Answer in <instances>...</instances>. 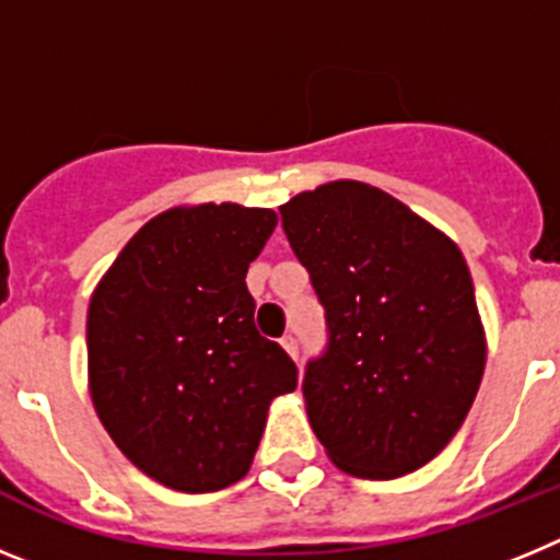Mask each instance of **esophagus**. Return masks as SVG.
Returning <instances> with one entry per match:
<instances>
[{
	"instance_id": "esophagus-1",
	"label": "esophagus",
	"mask_w": 560,
	"mask_h": 560,
	"mask_svg": "<svg viewBox=\"0 0 560 560\" xmlns=\"http://www.w3.org/2000/svg\"><path fill=\"white\" fill-rule=\"evenodd\" d=\"M280 345H283V348H285V353H289L291 355V359H296V353H300V348H296V339H294V336H283V339H280Z\"/></svg>"
}]
</instances>
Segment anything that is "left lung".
<instances>
[{"mask_svg": "<svg viewBox=\"0 0 560 560\" xmlns=\"http://www.w3.org/2000/svg\"><path fill=\"white\" fill-rule=\"evenodd\" d=\"M325 308L305 361L308 420L341 471L393 479L438 457L485 370L471 271L443 232L389 192L330 182L280 207Z\"/></svg>", "mask_w": 560, "mask_h": 560, "instance_id": "left-lung-1", "label": "left lung"}]
</instances>
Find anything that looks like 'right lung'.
I'll return each mask as SVG.
<instances>
[{"mask_svg": "<svg viewBox=\"0 0 560 560\" xmlns=\"http://www.w3.org/2000/svg\"><path fill=\"white\" fill-rule=\"evenodd\" d=\"M271 210H167L126 244L92 294L89 387L97 418L140 471L210 493L249 471L271 398L296 364L255 328L246 271Z\"/></svg>", "mask_w": 560, "mask_h": 560, "instance_id": "add662e5", "label": "right lung"}]
</instances>
